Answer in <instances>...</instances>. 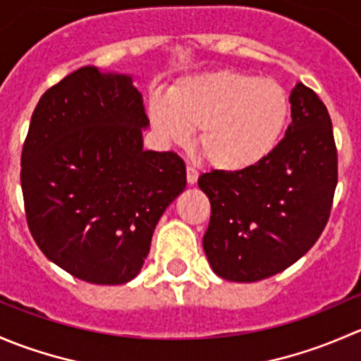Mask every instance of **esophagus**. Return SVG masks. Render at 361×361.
Returning a JSON list of instances; mask_svg holds the SVG:
<instances>
[{
    "instance_id": "esophagus-1",
    "label": "esophagus",
    "mask_w": 361,
    "mask_h": 361,
    "mask_svg": "<svg viewBox=\"0 0 361 361\" xmlns=\"http://www.w3.org/2000/svg\"><path fill=\"white\" fill-rule=\"evenodd\" d=\"M197 178H199V171L195 169V167L187 166V181H188V185H194L195 181H197Z\"/></svg>"
}]
</instances>
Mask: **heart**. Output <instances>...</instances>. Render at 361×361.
Wrapping results in <instances>:
<instances>
[{
  "label": "heart",
  "mask_w": 361,
  "mask_h": 361,
  "mask_svg": "<svg viewBox=\"0 0 361 361\" xmlns=\"http://www.w3.org/2000/svg\"><path fill=\"white\" fill-rule=\"evenodd\" d=\"M148 118L162 143L185 145L199 127V147L216 169L243 171L265 160L281 141L290 99L274 78L218 69L178 80L154 94Z\"/></svg>",
  "instance_id": "heart-1"
}]
</instances>
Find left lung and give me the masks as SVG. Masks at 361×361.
Here are the masks:
<instances>
[{
	"label": "left lung",
	"mask_w": 361,
	"mask_h": 361,
	"mask_svg": "<svg viewBox=\"0 0 361 361\" xmlns=\"http://www.w3.org/2000/svg\"><path fill=\"white\" fill-rule=\"evenodd\" d=\"M292 123L276 150L243 171H211L199 188L211 202L202 246L214 274L253 283L285 271L322 235L337 187L332 120L314 90L297 83Z\"/></svg>",
	"instance_id": "left-lung-1"
}]
</instances>
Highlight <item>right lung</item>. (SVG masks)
Returning a JSON list of instances; mask_svg holds the SVG:
<instances>
[{
	"instance_id": "right-lung-1",
	"label": "right lung",
	"mask_w": 361,
	"mask_h": 361,
	"mask_svg": "<svg viewBox=\"0 0 361 361\" xmlns=\"http://www.w3.org/2000/svg\"><path fill=\"white\" fill-rule=\"evenodd\" d=\"M133 76L80 68L32 111L20 157L25 218L49 260L82 281L140 274L159 218L187 187L174 152L143 150Z\"/></svg>"
}]
</instances>
